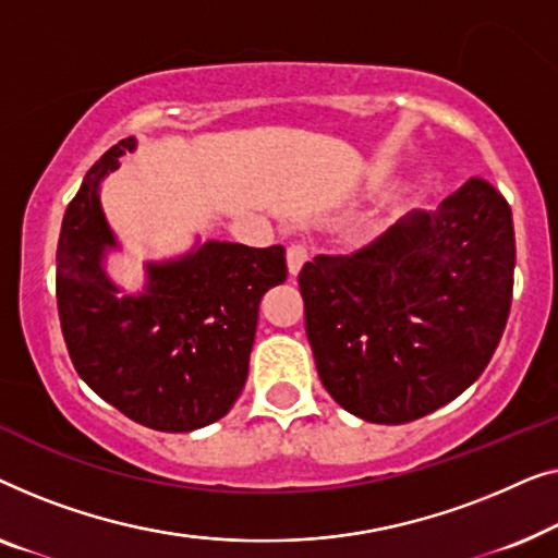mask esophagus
Wrapping results in <instances>:
<instances>
[{
	"label": "esophagus",
	"instance_id": "1",
	"mask_svg": "<svg viewBox=\"0 0 558 558\" xmlns=\"http://www.w3.org/2000/svg\"><path fill=\"white\" fill-rule=\"evenodd\" d=\"M286 260H288L290 276H298V272H301V268L305 265V260H308V250H305L303 245H290L288 253H286Z\"/></svg>",
	"mask_w": 558,
	"mask_h": 558
}]
</instances>
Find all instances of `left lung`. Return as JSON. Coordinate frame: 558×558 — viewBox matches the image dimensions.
I'll use <instances>...</instances> for the list:
<instances>
[{
  "label": "left lung",
  "instance_id": "1",
  "mask_svg": "<svg viewBox=\"0 0 558 558\" xmlns=\"http://www.w3.org/2000/svg\"><path fill=\"white\" fill-rule=\"evenodd\" d=\"M513 268L511 207L483 179L356 253L316 255L298 286L328 395L376 425H404L452 402L498 349Z\"/></svg>",
  "mask_w": 558,
  "mask_h": 558
}]
</instances>
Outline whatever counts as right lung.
Masks as SVG:
<instances>
[{
    "label": "right lung",
    "mask_w": 558,
    "mask_h": 558,
    "mask_svg": "<svg viewBox=\"0 0 558 558\" xmlns=\"http://www.w3.org/2000/svg\"><path fill=\"white\" fill-rule=\"evenodd\" d=\"M136 148H108L68 204L58 240V313L75 372L125 417L192 433L225 417L247 381L257 308L288 278L286 247L209 240L179 260L148 263L144 293L121 295L104 257L119 247L100 182Z\"/></svg>",
    "instance_id": "add662e5"
}]
</instances>
